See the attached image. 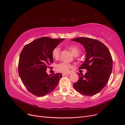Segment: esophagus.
<instances>
[{"label": "esophagus", "instance_id": "obj_1", "mask_svg": "<svg viewBox=\"0 0 125 125\" xmlns=\"http://www.w3.org/2000/svg\"><path fill=\"white\" fill-rule=\"evenodd\" d=\"M70 74V73H62V75L63 76H65V75H69Z\"/></svg>", "mask_w": 125, "mask_h": 125}]
</instances>
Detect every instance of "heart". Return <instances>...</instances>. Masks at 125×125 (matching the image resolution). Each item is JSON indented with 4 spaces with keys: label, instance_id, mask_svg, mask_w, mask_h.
I'll return each instance as SVG.
<instances>
[{
    "label": "heart",
    "instance_id": "heart-1",
    "mask_svg": "<svg viewBox=\"0 0 125 125\" xmlns=\"http://www.w3.org/2000/svg\"><path fill=\"white\" fill-rule=\"evenodd\" d=\"M69 50L71 51L72 53L75 56H78L81 53L80 48L76 45H69L68 47ZM61 48L59 46H57L53 48L52 51V57L57 60L59 58L60 55ZM72 67V65L65 63V62H61L58 64L57 65V69L58 71L64 73H67L69 71V68Z\"/></svg>",
    "mask_w": 125,
    "mask_h": 125
}]
</instances>
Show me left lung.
I'll list each match as a JSON object with an SVG mask.
<instances>
[{"mask_svg":"<svg viewBox=\"0 0 125 125\" xmlns=\"http://www.w3.org/2000/svg\"><path fill=\"white\" fill-rule=\"evenodd\" d=\"M71 40L84 46L86 59L79 69L87 70L85 75L78 73L79 80L73 86L80 94L94 95L99 93L109 81L113 66L111 53L108 48L97 40L79 37Z\"/></svg>","mask_w":125,"mask_h":125,"instance_id":"1","label":"left lung"}]
</instances>
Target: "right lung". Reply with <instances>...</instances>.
<instances>
[{
	"mask_svg": "<svg viewBox=\"0 0 125 125\" xmlns=\"http://www.w3.org/2000/svg\"><path fill=\"white\" fill-rule=\"evenodd\" d=\"M64 40L42 37L26 44L21 51L18 63V73L30 93L44 96L56 88L61 73L48 75L46 70L53 62L52 51Z\"/></svg>",
	"mask_w": 125,
	"mask_h": 125,
	"instance_id": "add662e5",
	"label": "right lung"
}]
</instances>
